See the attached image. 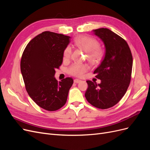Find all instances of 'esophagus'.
Masks as SVG:
<instances>
[{"label":"esophagus","mask_w":150,"mask_h":150,"mask_svg":"<svg viewBox=\"0 0 150 150\" xmlns=\"http://www.w3.org/2000/svg\"><path fill=\"white\" fill-rule=\"evenodd\" d=\"M80 82H81V80H80V79H76L74 80V83H79Z\"/></svg>","instance_id":"obj_1"}]
</instances>
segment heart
<instances>
[{"label":"heart","instance_id":"1","mask_svg":"<svg viewBox=\"0 0 150 150\" xmlns=\"http://www.w3.org/2000/svg\"><path fill=\"white\" fill-rule=\"evenodd\" d=\"M74 44L76 47L82 49L87 52L88 59L93 63H96L100 61L103 56V49L99 47V43L98 40L89 36H80L76 38ZM72 53L70 46H67L63 52L64 60H69ZM88 69L84 64H72L68 69L69 73L75 77H82Z\"/></svg>","mask_w":150,"mask_h":150}]
</instances>
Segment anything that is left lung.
I'll list each match as a JSON object with an SVG mask.
<instances>
[{
  "instance_id": "8db88e82",
  "label": "left lung",
  "mask_w": 150,
  "mask_h": 150,
  "mask_svg": "<svg viewBox=\"0 0 150 150\" xmlns=\"http://www.w3.org/2000/svg\"><path fill=\"white\" fill-rule=\"evenodd\" d=\"M104 44L106 52L101 64L94 71L100 84L87 81V101L99 109L114 106L124 96L131 78L133 56L128 44L120 35L107 28L93 30Z\"/></svg>"
}]
</instances>
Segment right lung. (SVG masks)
<instances>
[{
	"label": "right lung",
	"mask_w": 150,
	"mask_h": 150,
	"mask_svg": "<svg viewBox=\"0 0 150 150\" xmlns=\"http://www.w3.org/2000/svg\"><path fill=\"white\" fill-rule=\"evenodd\" d=\"M70 37L45 31L35 36L22 53L21 71L30 98L44 110L56 111L64 105L73 79L58 81L55 69L61 66L63 52Z\"/></svg>",
	"instance_id": "right-lung-1"
}]
</instances>
